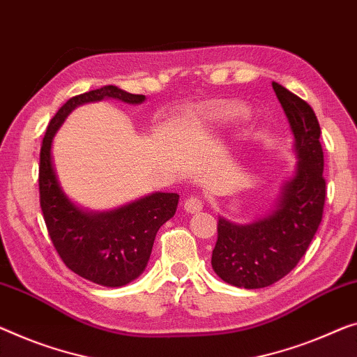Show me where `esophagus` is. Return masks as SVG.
Returning <instances> with one entry per match:
<instances>
[{
    "label": "esophagus",
    "mask_w": 357,
    "mask_h": 357,
    "mask_svg": "<svg viewBox=\"0 0 357 357\" xmlns=\"http://www.w3.org/2000/svg\"><path fill=\"white\" fill-rule=\"evenodd\" d=\"M202 208H204V204L197 195H189L184 200V210L188 213H199Z\"/></svg>",
    "instance_id": "obj_1"
}]
</instances>
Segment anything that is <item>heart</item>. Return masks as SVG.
<instances>
[{"label": "heart", "instance_id": "obj_1", "mask_svg": "<svg viewBox=\"0 0 357 357\" xmlns=\"http://www.w3.org/2000/svg\"><path fill=\"white\" fill-rule=\"evenodd\" d=\"M243 110H226V112H221V114H216L215 119H220V120H232L236 119V116L242 115Z\"/></svg>", "mask_w": 357, "mask_h": 357}]
</instances>
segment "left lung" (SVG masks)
I'll use <instances>...</instances> for the list:
<instances>
[{
	"label": "left lung",
	"instance_id": "1",
	"mask_svg": "<svg viewBox=\"0 0 357 357\" xmlns=\"http://www.w3.org/2000/svg\"><path fill=\"white\" fill-rule=\"evenodd\" d=\"M273 89L295 136L298 163L271 215L245 226L218 220L211 266L222 280L242 289L273 285L295 268L321 225L327 195L314 110L282 84L273 82Z\"/></svg>",
	"mask_w": 357,
	"mask_h": 357
}]
</instances>
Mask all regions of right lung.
Returning a JSON list of instances; mask_svg holds the SVG:
<instances>
[{"label": "right lung", "instance_id": "1", "mask_svg": "<svg viewBox=\"0 0 357 357\" xmlns=\"http://www.w3.org/2000/svg\"><path fill=\"white\" fill-rule=\"evenodd\" d=\"M104 98L141 104L142 94L102 86L73 96L47 125L40 151V205L51 242L68 269L104 287H121L139 278L151 258L157 231L176 213L179 195L155 192L105 213H86L73 205L57 183L51 160L56 131L70 112Z\"/></svg>", "mask_w": 357, "mask_h": 357}]
</instances>
